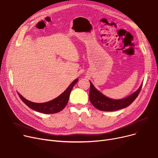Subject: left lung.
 <instances>
[{
	"label": "left lung",
	"mask_w": 158,
	"mask_h": 158,
	"mask_svg": "<svg viewBox=\"0 0 158 158\" xmlns=\"http://www.w3.org/2000/svg\"><path fill=\"white\" fill-rule=\"evenodd\" d=\"M89 100L93 106L98 110L103 111H114L128 107L138 97L142 85L137 91L123 99L113 100L104 96L94 87L90 81Z\"/></svg>",
	"instance_id": "1"
}]
</instances>
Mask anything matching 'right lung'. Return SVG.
Returning a JSON list of instances; mask_svg holds the SVG:
<instances>
[{
	"label": "right lung",
	"mask_w": 158,
	"mask_h": 158,
	"mask_svg": "<svg viewBox=\"0 0 158 158\" xmlns=\"http://www.w3.org/2000/svg\"><path fill=\"white\" fill-rule=\"evenodd\" d=\"M78 81V78L74 80L63 93H62L59 96L56 98L55 99L48 102L40 103H34L26 100L19 93L18 94L22 101L23 102L26 106H27L29 108L32 109L33 110L42 112V113L44 114H54L62 110L65 107L67 103H68L71 90L73 88L74 85L77 84V82Z\"/></svg>",
	"instance_id": "obj_1"
}]
</instances>
